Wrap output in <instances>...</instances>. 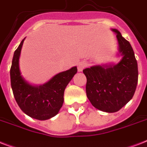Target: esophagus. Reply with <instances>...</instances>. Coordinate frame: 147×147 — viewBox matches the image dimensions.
<instances>
[{
    "instance_id": "34e87169",
    "label": "esophagus",
    "mask_w": 147,
    "mask_h": 147,
    "mask_svg": "<svg viewBox=\"0 0 147 147\" xmlns=\"http://www.w3.org/2000/svg\"><path fill=\"white\" fill-rule=\"evenodd\" d=\"M87 65V63L85 62H81L78 64V71H82L83 69H85V67Z\"/></svg>"
}]
</instances>
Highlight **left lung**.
<instances>
[{"instance_id": "obj_1", "label": "left lung", "mask_w": 147, "mask_h": 147, "mask_svg": "<svg viewBox=\"0 0 147 147\" xmlns=\"http://www.w3.org/2000/svg\"><path fill=\"white\" fill-rule=\"evenodd\" d=\"M111 30L117 35L120 62L83 70L88 100L95 108L107 113L118 111L132 99L138 82L137 62L131 45L117 29Z\"/></svg>"}]
</instances>
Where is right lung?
Listing matches in <instances>:
<instances>
[{
	"label": "right lung",
	"instance_id": "1",
	"mask_svg": "<svg viewBox=\"0 0 147 147\" xmlns=\"http://www.w3.org/2000/svg\"><path fill=\"white\" fill-rule=\"evenodd\" d=\"M22 40L14 52L10 68V82L13 96L23 111L32 118L45 121L59 113L64 101V91L77 72V67L62 71L43 85H33L21 76L19 59Z\"/></svg>",
	"mask_w": 147,
	"mask_h": 147
}]
</instances>
